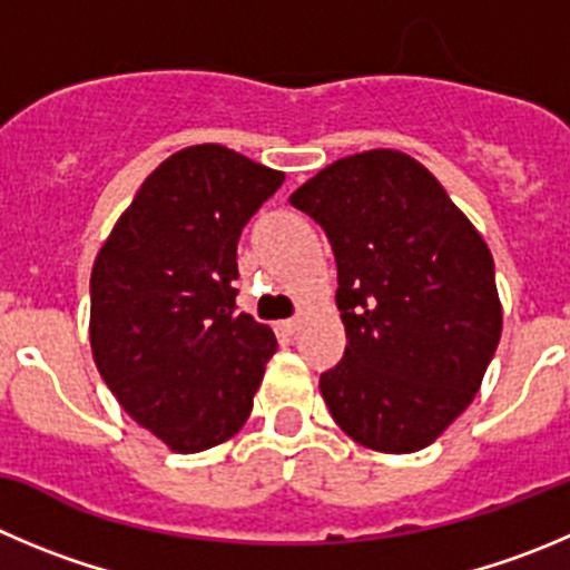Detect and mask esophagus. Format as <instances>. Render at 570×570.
Listing matches in <instances>:
<instances>
[{"instance_id":"esophagus-1","label":"esophagus","mask_w":570,"mask_h":570,"mask_svg":"<svg viewBox=\"0 0 570 570\" xmlns=\"http://www.w3.org/2000/svg\"><path fill=\"white\" fill-rule=\"evenodd\" d=\"M299 324H302V318H299V316H294V318H285V322H279V330H282V333L294 335L296 330H299Z\"/></svg>"}]
</instances>
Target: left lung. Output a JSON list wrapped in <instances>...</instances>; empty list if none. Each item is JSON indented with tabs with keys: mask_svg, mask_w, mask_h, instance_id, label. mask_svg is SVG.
<instances>
[{
	"mask_svg": "<svg viewBox=\"0 0 570 570\" xmlns=\"http://www.w3.org/2000/svg\"><path fill=\"white\" fill-rule=\"evenodd\" d=\"M291 204L327 235L346 350L318 381L346 436L381 453L428 448L479 392L501 341L495 263L428 167L363 150Z\"/></svg>",
	"mask_w": 570,
	"mask_h": 570,
	"instance_id": "left-lung-1",
	"label": "left lung"
}]
</instances>
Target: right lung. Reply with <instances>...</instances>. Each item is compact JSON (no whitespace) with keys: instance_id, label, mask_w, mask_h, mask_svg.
I'll return each instance as SVG.
<instances>
[{"instance_id":"1","label":"right lung","mask_w":570,"mask_h":570,"mask_svg":"<svg viewBox=\"0 0 570 570\" xmlns=\"http://www.w3.org/2000/svg\"><path fill=\"white\" fill-rule=\"evenodd\" d=\"M285 173L224 145L161 161L91 268L97 372L131 420L176 453L235 436L276 338L237 313V240Z\"/></svg>"}]
</instances>
